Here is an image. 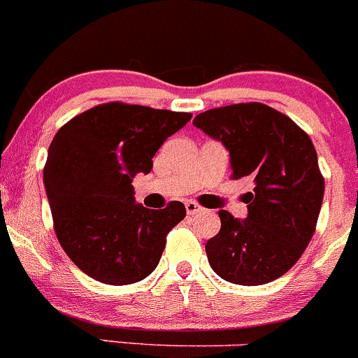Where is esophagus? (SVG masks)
<instances>
[{"label": "esophagus", "mask_w": 358, "mask_h": 358, "mask_svg": "<svg viewBox=\"0 0 358 358\" xmlns=\"http://www.w3.org/2000/svg\"><path fill=\"white\" fill-rule=\"evenodd\" d=\"M185 210L189 215H196V213H201V211H203V208H201L197 203H194V201H187Z\"/></svg>", "instance_id": "34e87169"}]
</instances>
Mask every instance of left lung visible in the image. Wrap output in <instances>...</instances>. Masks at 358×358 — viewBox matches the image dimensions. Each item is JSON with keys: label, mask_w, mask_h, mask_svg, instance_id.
Listing matches in <instances>:
<instances>
[{"label": "left lung", "mask_w": 358, "mask_h": 358, "mask_svg": "<svg viewBox=\"0 0 358 358\" xmlns=\"http://www.w3.org/2000/svg\"><path fill=\"white\" fill-rule=\"evenodd\" d=\"M194 126L229 152L232 178H250L248 215L220 210V231L208 239L211 269L236 285H264L285 275L311 241L324 178L310 136L283 113L262 103L208 110Z\"/></svg>", "instance_id": "obj_1"}]
</instances>
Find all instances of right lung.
<instances>
[{
	"instance_id": "add662e5",
	"label": "right lung",
	"mask_w": 358,
	"mask_h": 358,
	"mask_svg": "<svg viewBox=\"0 0 358 358\" xmlns=\"http://www.w3.org/2000/svg\"><path fill=\"white\" fill-rule=\"evenodd\" d=\"M192 113L106 103L80 113L48 147L43 183L62 250L87 276L106 285L147 278L166 236L185 218L173 201L148 210L134 199L133 178Z\"/></svg>"
}]
</instances>
